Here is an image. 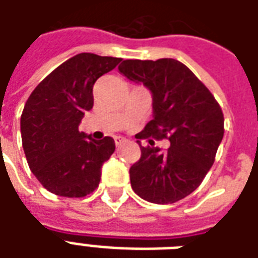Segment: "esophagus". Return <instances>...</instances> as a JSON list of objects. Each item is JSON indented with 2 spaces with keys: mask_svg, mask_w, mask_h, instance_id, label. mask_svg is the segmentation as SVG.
Wrapping results in <instances>:
<instances>
[{
  "mask_svg": "<svg viewBox=\"0 0 258 258\" xmlns=\"http://www.w3.org/2000/svg\"><path fill=\"white\" fill-rule=\"evenodd\" d=\"M124 142H125V138H123V137H114V144L117 146L124 144Z\"/></svg>",
  "mask_w": 258,
  "mask_h": 258,
  "instance_id": "34e87169",
  "label": "esophagus"
}]
</instances>
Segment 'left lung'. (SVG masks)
<instances>
[{"mask_svg": "<svg viewBox=\"0 0 258 258\" xmlns=\"http://www.w3.org/2000/svg\"><path fill=\"white\" fill-rule=\"evenodd\" d=\"M118 70L152 92L153 118L137 138L170 141L167 152L141 146L138 141L141 157L130 168L131 186L151 203H175L202 184L214 163L224 137L221 107L207 87L175 59H127Z\"/></svg>", "mask_w": 258, "mask_h": 258, "instance_id": "1", "label": "left lung"}]
</instances>
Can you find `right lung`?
<instances>
[{
  "mask_svg": "<svg viewBox=\"0 0 258 258\" xmlns=\"http://www.w3.org/2000/svg\"><path fill=\"white\" fill-rule=\"evenodd\" d=\"M120 58L83 52L37 85L20 117L22 145L31 173L52 194L83 198L98 188L102 164L116 149L110 137L96 141L79 131L94 106L95 81Z\"/></svg>",
  "mask_w": 258,
  "mask_h": 258,
  "instance_id": "obj_1",
  "label": "right lung"
}]
</instances>
